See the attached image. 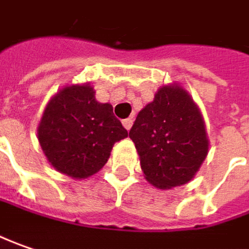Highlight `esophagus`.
Instances as JSON below:
<instances>
[{
  "mask_svg": "<svg viewBox=\"0 0 249 249\" xmlns=\"http://www.w3.org/2000/svg\"><path fill=\"white\" fill-rule=\"evenodd\" d=\"M132 123H134V121H132V118H126V120H124V121H123V125H124V128L126 129V131H129V129H131Z\"/></svg>",
  "mask_w": 249,
  "mask_h": 249,
  "instance_id": "obj_1",
  "label": "esophagus"
}]
</instances>
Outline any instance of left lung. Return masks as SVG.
<instances>
[{
    "instance_id": "obj_1",
    "label": "left lung",
    "mask_w": 249,
    "mask_h": 249,
    "mask_svg": "<svg viewBox=\"0 0 249 249\" xmlns=\"http://www.w3.org/2000/svg\"><path fill=\"white\" fill-rule=\"evenodd\" d=\"M145 178L159 189L187 184L208 156L209 141L198 106L177 83L161 86L129 131Z\"/></svg>"
}]
</instances>
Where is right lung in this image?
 <instances>
[{
    "mask_svg": "<svg viewBox=\"0 0 249 249\" xmlns=\"http://www.w3.org/2000/svg\"><path fill=\"white\" fill-rule=\"evenodd\" d=\"M128 136L113 106L99 103L89 83L61 89L44 108L37 128L49 163L71 178H88L107 163L115 142Z\"/></svg>",
    "mask_w": 249,
    "mask_h": 249,
    "instance_id": "right-lung-1",
    "label": "right lung"
}]
</instances>
